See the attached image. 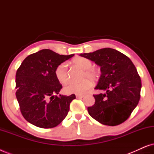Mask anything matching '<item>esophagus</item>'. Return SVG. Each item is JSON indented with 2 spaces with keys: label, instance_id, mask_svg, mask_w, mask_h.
<instances>
[{
  "label": "esophagus",
  "instance_id": "obj_1",
  "mask_svg": "<svg viewBox=\"0 0 154 154\" xmlns=\"http://www.w3.org/2000/svg\"><path fill=\"white\" fill-rule=\"evenodd\" d=\"M75 97H76V98H78V99H81V98L84 97V95L83 94H76Z\"/></svg>",
  "mask_w": 154,
  "mask_h": 154
}]
</instances>
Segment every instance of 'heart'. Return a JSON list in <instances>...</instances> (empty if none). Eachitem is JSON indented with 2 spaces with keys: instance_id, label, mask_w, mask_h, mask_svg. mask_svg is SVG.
<instances>
[{
  "instance_id": "1",
  "label": "heart",
  "mask_w": 154,
  "mask_h": 154,
  "mask_svg": "<svg viewBox=\"0 0 154 154\" xmlns=\"http://www.w3.org/2000/svg\"><path fill=\"white\" fill-rule=\"evenodd\" d=\"M73 63L83 69L84 72L82 75V79L85 80L81 82H70L64 87V92L67 94H83L85 93L92 86L91 81L85 79L94 81L97 77V73L94 69H90L92 66V63L87 58H75L73 60ZM54 75L60 83L63 84L66 83L69 80L66 64L65 63L59 64L54 69Z\"/></svg>"
}]
</instances>
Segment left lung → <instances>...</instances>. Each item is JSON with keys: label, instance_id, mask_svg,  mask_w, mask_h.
I'll return each mask as SVG.
<instances>
[{"label": "left lung", "instance_id": "left-lung-1", "mask_svg": "<svg viewBox=\"0 0 154 154\" xmlns=\"http://www.w3.org/2000/svg\"><path fill=\"white\" fill-rule=\"evenodd\" d=\"M80 56L100 66L101 75L94 89L105 91L93 95L95 102L88 107L89 114L103 125L123 123L140 99L142 82L133 63L124 54L109 48Z\"/></svg>", "mask_w": 154, "mask_h": 154}]
</instances>
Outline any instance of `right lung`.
<instances>
[{"instance_id":"1","label":"right lung","mask_w":154,"mask_h":154,"mask_svg":"<svg viewBox=\"0 0 154 154\" xmlns=\"http://www.w3.org/2000/svg\"><path fill=\"white\" fill-rule=\"evenodd\" d=\"M73 55L43 49L29 55L21 64L16 73V97L21 113L30 123L51 128L67 116L75 95H56L62 85L56 79L54 69Z\"/></svg>"}]
</instances>
